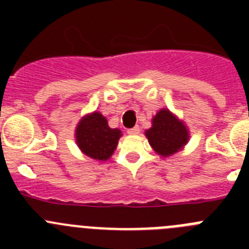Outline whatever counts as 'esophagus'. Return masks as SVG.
Masks as SVG:
<instances>
[{"label": "esophagus", "mask_w": 249, "mask_h": 249, "mask_svg": "<svg viewBox=\"0 0 249 249\" xmlns=\"http://www.w3.org/2000/svg\"><path fill=\"white\" fill-rule=\"evenodd\" d=\"M127 133H128V135H132V136L138 135V133H140V127L136 126V127H133V128H129L128 131H127Z\"/></svg>", "instance_id": "1"}]
</instances>
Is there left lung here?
Wrapping results in <instances>:
<instances>
[{
	"instance_id": "1",
	"label": "left lung",
	"mask_w": 249,
	"mask_h": 249,
	"mask_svg": "<svg viewBox=\"0 0 249 249\" xmlns=\"http://www.w3.org/2000/svg\"><path fill=\"white\" fill-rule=\"evenodd\" d=\"M149 144L157 155L169 157L184 148L190 141L186 123L168 108H160L152 118V127L144 132Z\"/></svg>"
}]
</instances>
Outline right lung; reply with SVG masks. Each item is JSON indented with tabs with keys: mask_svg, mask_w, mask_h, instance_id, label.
I'll list each match as a JSON object with an SVG mask.
<instances>
[{
	"mask_svg": "<svg viewBox=\"0 0 249 249\" xmlns=\"http://www.w3.org/2000/svg\"><path fill=\"white\" fill-rule=\"evenodd\" d=\"M121 136V129L111 128L105 116L97 111L83 116L74 131L76 143L83 155L102 162L113 155Z\"/></svg>",
	"mask_w": 249,
	"mask_h": 249,
	"instance_id": "1",
	"label": "right lung"
}]
</instances>
